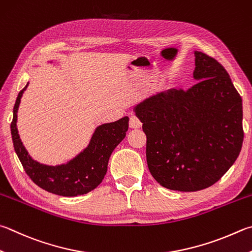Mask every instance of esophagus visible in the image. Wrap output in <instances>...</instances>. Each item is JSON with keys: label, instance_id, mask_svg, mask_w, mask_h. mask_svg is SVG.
Listing matches in <instances>:
<instances>
[{"label": "esophagus", "instance_id": "34e87169", "mask_svg": "<svg viewBox=\"0 0 252 252\" xmlns=\"http://www.w3.org/2000/svg\"><path fill=\"white\" fill-rule=\"evenodd\" d=\"M129 126L132 129H139V127L142 126V122L140 121V119L135 116V114H130V121H129Z\"/></svg>", "mask_w": 252, "mask_h": 252}]
</instances>
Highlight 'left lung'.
I'll list each match as a JSON object with an SVG mask.
<instances>
[{
  "label": "left lung",
  "instance_id": "1",
  "mask_svg": "<svg viewBox=\"0 0 252 252\" xmlns=\"http://www.w3.org/2000/svg\"><path fill=\"white\" fill-rule=\"evenodd\" d=\"M189 89H168L136 104L146 134V162L159 185L196 191L214 185L239 155L242 100L216 59L195 52Z\"/></svg>",
  "mask_w": 252,
  "mask_h": 252
}]
</instances>
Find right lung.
Wrapping results in <instances>:
<instances>
[{"label":"right lung","mask_w":252,"mask_h":252,"mask_svg":"<svg viewBox=\"0 0 252 252\" xmlns=\"http://www.w3.org/2000/svg\"><path fill=\"white\" fill-rule=\"evenodd\" d=\"M27 85L18 94L13 109L11 133L13 145L27 175L40 189L61 196H78L89 193L102 182L108 170V162L116 146L126 138L129 118L95 127L87 148L66 164L46 165L27 152L18 135L16 122L21 98Z\"/></svg>","instance_id":"1"}]
</instances>
